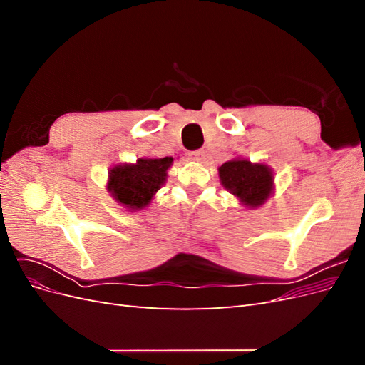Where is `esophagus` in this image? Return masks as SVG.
I'll return each instance as SVG.
<instances>
[{
	"label": "esophagus",
	"instance_id": "1",
	"mask_svg": "<svg viewBox=\"0 0 365 365\" xmlns=\"http://www.w3.org/2000/svg\"><path fill=\"white\" fill-rule=\"evenodd\" d=\"M204 157H205V152H204V150H193V152H189V158H190L192 161L201 163V161L204 160Z\"/></svg>",
	"mask_w": 365,
	"mask_h": 365
}]
</instances>
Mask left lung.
<instances>
[{"label": "left lung", "instance_id": "1", "mask_svg": "<svg viewBox=\"0 0 365 365\" xmlns=\"http://www.w3.org/2000/svg\"><path fill=\"white\" fill-rule=\"evenodd\" d=\"M219 181L245 208H259L274 195V170L264 163L236 157L217 168Z\"/></svg>", "mask_w": 365, "mask_h": 365}]
</instances>
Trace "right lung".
<instances>
[{"label":"right lung","mask_w":365,"mask_h":365,"mask_svg":"<svg viewBox=\"0 0 365 365\" xmlns=\"http://www.w3.org/2000/svg\"><path fill=\"white\" fill-rule=\"evenodd\" d=\"M172 163V157H164L115 164L108 172L106 189L126 212H140L149 207L153 196L168 181Z\"/></svg>","instance_id":"right-lung-1"}]
</instances>
